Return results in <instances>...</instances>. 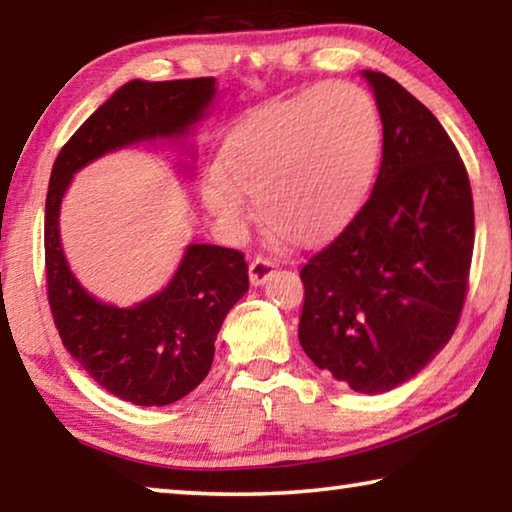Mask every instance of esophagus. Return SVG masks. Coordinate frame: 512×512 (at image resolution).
<instances>
[{
	"mask_svg": "<svg viewBox=\"0 0 512 512\" xmlns=\"http://www.w3.org/2000/svg\"><path fill=\"white\" fill-rule=\"evenodd\" d=\"M275 271V262L273 259H268L264 255H257L250 259L248 264V275H250V284H255V287H259V284H264L268 277L273 275Z\"/></svg>",
	"mask_w": 512,
	"mask_h": 512,
	"instance_id": "obj_1",
	"label": "esophagus"
}]
</instances>
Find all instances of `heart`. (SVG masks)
<instances>
[{
  "instance_id": "1",
  "label": "heart",
  "mask_w": 512,
  "mask_h": 512,
  "mask_svg": "<svg viewBox=\"0 0 512 512\" xmlns=\"http://www.w3.org/2000/svg\"><path fill=\"white\" fill-rule=\"evenodd\" d=\"M379 153V119L354 83H325L255 110L223 142L219 171L205 183L210 210L241 223L246 203L273 235L316 244L352 219Z\"/></svg>"
}]
</instances>
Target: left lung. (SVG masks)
<instances>
[{
	"instance_id": "8db88e82",
	"label": "left lung",
	"mask_w": 512,
	"mask_h": 512,
	"mask_svg": "<svg viewBox=\"0 0 512 512\" xmlns=\"http://www.w3.org/2000/svg\"><path fill=\"white\" fill-rule=\"evenodd\" d=\"M384 144L372 194L332 244L307 259L298 339L320 370L386 393L452 339L470 282L474 203L440 121L400 83L363 72Z\"/></svg>"
}]
</instances>
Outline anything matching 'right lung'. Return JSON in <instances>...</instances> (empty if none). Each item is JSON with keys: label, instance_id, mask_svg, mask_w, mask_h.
<instances>
[{"label": "right lung", "instance_id": "right-lung-1", "mask_svg": "<svg viewBox=\"0 0 512 512\" xmlns=\"http://www.w3.org/2000/svg\"><path fill=\"white\" fill-rule=\"evenodd\" d=\"M214 97V76L131 81L119 88L60 149L45 205L47 300L65 350L119 400L164 406L207 377L223 318L248 291L241 250L194 244L158 296L131 309L103 305L65 262L60 201L76 171L119 146L185 133Z\"/></svg>", "mask_w": 512, "mask_h": 512}]
</instances>
